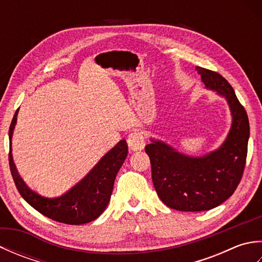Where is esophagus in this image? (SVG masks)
<instances>
[{"label":"esophagus","instance_id":"esophagus-1","mask_svg":"<svg viewBox=\"0 0 262 262\" xmlns=\"http://www.w3.org/2000/svg\"><path fill=\"white\" fill-rule=\"evenodd\" d=\"M127 143L132 152L142 151L145 147V140H144V136L140 132H133L132 134H129Z\"/></svg>","mask_w":262,"mask_h":262}]
</instances>
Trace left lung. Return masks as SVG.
<instances>
[{
    "mask_svg": "<svg viewBox=\"0 0 262 262\" xmlns=\"http://www.w3.org/2000/svg\"><path fill=\"white\" fill-rule=\"evenodd\" d=\"M194 70L207 90L225 99L232 122L224 142L202 155L180 152L154 137L145 146L160 199L168 207L181 211L213 209L232 196L246 166L250 137L248 115L230 83L216 72L199 66Z\"/></svg>",
    "mask_w": 262,
    "mask_h": 262,
    "instance_id": "1",
    "label": "left lung"
}]
</instances>
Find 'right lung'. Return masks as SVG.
I'll return each instance as SVG.
<instances>
[{"mask_svg":"<svg viewBox=\"0 0 262 262\" xmlns=\"http://www.w3.org/2000/svg\"><path fill=\"white\" fill-rule=\"evenodd\" d=\"M19 109L15 111L9 129V163L16 189L31 207L59 223L81 225L90 223L101 215L109 204L116 176L125 162L128 145L121 140L99 160L82 179L58 197H45L26 185L15 168L12 155V136Z\"/></svg>","mask_w":262,"mask_h":262,"instance_id":"add662e5","label":"right lung"}]
</instances>
